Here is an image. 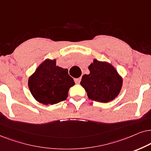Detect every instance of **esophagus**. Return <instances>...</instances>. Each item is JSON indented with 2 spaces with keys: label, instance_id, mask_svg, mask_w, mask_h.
<instances>
[{
  "label": "esophagus",
  "instance_id": "1",
  "mask_svg": "<svg viewBox=\"0 0 151 151\" xmlns=\"http://www.w3.org/2000/svg\"><path fill=\"white\" fill-rule=\"evenodd\" d=\"M80 81H81V78H76V79H74V82L76 83H79Z\"/></svg>",
  "mask_w": 151,
  "mask_h": 151
}]
</instances>
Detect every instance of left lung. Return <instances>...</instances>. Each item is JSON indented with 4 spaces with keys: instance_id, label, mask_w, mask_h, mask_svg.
I'll use <instances>...</instances> for the list:
<instances>
[{
    "instance_id": "8db88e82",
    "label": "left lung",
    "mask_w": 151,
    "mask_h": 151,
    "mask_svg": "<svg viewBox=\"0 0 151 151\" xmlns=\"http://www.w3.org/2000/svg\"><path fill=\"white\" fill-rule=\"evenodd\" d=\"M88 68L90 74H84L80 83L88 98L104 103L113 100L122 86V79L116 70L110 64L96 59Z\"/></svg>"
}]
</instances>
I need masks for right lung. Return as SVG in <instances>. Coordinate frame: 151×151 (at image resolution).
<instances>
[{
	"label": "right lung",
	"instance_id": "1",
	"mask_svg": "<svg viewBox=\"0 0 151 151\" xmlns=\"http://www.w3.org/2000/svg\"><path fill=\"white\" fill-rule=\"evenodd\" d=\"M74 85L68 69L56 65L55 60H45L28 81L35 99L45 105L59 103L67 99L68 90Z\"/></svg>",
	"mask_w": 151,
	"mask_h": 151
}]
</instances>
